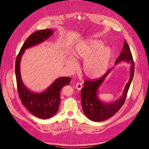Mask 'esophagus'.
Instances as JSON below:
<instances>
[{"label":"esophagus","mask_w":149,"mask_h":149,"mask_svg":"<svg viewBox=\"0 0 149 149\" xmlns=\"http://www.w3.org/2000/svg\"><path fill=\"white\" fill-rule=\"evenodd\" d=\"M75 88L78 89V90H81L83 88V85L81 83H77L76 84V86H75Z\"/></svg>","instance_id":"34e87169"}]
</instances>
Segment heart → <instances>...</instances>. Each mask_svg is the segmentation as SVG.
<instances>
[{"mask_svg":"<svg viewBox=\"0 0 149 149\" xmlns=\"http://www.w3.org/2000/svg\"><path fill=\"white\" fill-rule=\"evenodd\" d=\"M73 56L77 60H84L83 71L90 79L102 76L110 63L112 52L103 42L97 39H89L78 44L73 50ZM67 65L72 70L77 68V63L72 58H68Z\"/></svg>","mask_w":149,"mask_h":149,"instance_id":"1","label":"heart"}]
</instances>
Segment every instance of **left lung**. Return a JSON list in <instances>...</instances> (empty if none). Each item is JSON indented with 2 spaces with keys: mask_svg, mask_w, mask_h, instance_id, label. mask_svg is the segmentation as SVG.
Instances as JSON below:
<instances>
[{
  "mask_svg": "<svg viewBox=\"0 0 149 149\" xmlns=\"http://www.w3.org/2000/svg\"><path fill=\"white\" fill-rule=\"evenodd\" d=\"M127 61L130 65V75L129 82L124 88L123 95L118 100L111 103H106L98 97V89L102 84L107 75L110 73L111 69L98 79L85 80L84 86L81 91V99L83 110L88 118L93 121H102L111 118L118 112L126 100L131 81L134 75L135 64L129 46L124 41V46L119 57L115 61L116 65L121 61Z\"/></svg>",
  "mask_w": 149,
  "mask_h": 149,
  "instance_id": "left-lung-1",
  "label": "left lung"
}]
</instances>
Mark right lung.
Returning a JSON list of instances; mask_svg holds the SVG:
<instances>
[{
	"label": "right lung",
	"instance_id": "add662e5",
	"mask_svg": "<svg viewBox=\"0 0 149 149\" xmlns=\"http://www.w3.org/2000/svg\"><path fill=\"white\" fill-rule=\"evenodd\" d=\"M52 34V30L46 29L36 31L30 35L22 46L15 64L17 86L21 102L31 113L42 119L51 118L57 112L60 103V91L69 84L71 79L67 77L58 78L44 92L34 93L26 88L22 80L20 63L26 49L44 42Z\"/></svg>",
	"mask_w": 149,
	"mask_h": 149
}]
</instances>
